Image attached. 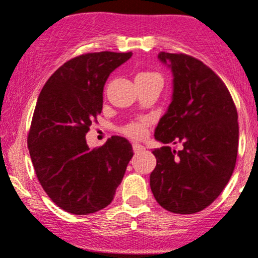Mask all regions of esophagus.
I'll use <instances>...</instances> for the list:
<instances>
[{"mask_svg": "<svg viewBox=\"0 0 258 258\" xmlns=\"http://www.w3.org/2000/svg\"><path fill=\"white\" fill-rule=\"evenodd\" d=\"M133 150H134V153H142L144 152L145 148L143 147V145L138 144V143H134V144H133Z\"/></svg>", "mask_w": 258, "mask_h": 258, "instance_id": "obj_1", "label": "esophagus"}]
</instances>
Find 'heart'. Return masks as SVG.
Instances as JSON below:
<instances>
[{"mask_svg":"<svg viewBox=\"0 0 258 258\" xmlns=\"http://www.w3.org/2000/svg\"><path fill=\"white\" fill-rule=\"evenodd\" d=\"M150 78H160L157 73H152V71H142V73L137 74L135 79H150ZM147 126L148 120L147 119H139V120L130 121V123L124 125L121 128V133L126 135V137L133 138V139H142L147 134Z\"/></svg>","mask_w":258,"mask_h":258,"instance_id":"1","label":"heart"}]
</instances>
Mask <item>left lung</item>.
<instances>
[{"label":"left lung","mask_w":258,"mask_h":258,"mask_svg":"<svg viewBox=\"0 0 258 258\" xmlns=\"http://www.w3.org/2000/svg\"><path fill=\"white\" fill-rule=\"evenodd\" d=\"M173 71V99L155 128L163 144L150 188L164 210L192 215L207 208L228 183L238 152V114L222 79L185 53L160 52Z\"/></svg>","instance_id":"obj_1"}]
</instances>
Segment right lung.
<instances>
[{"instance_id":"obj_1","label":"right lung","mask_w":258,"mask_h":258,"mask_svg":"<svg viewBox=\"0 0 258 258\" xmlns=\"http://www.w3.org/2000/svg\"><path fill=\"white\" fill-rule=\"evenodd\" d=\"M132 52H88L61 65L43 85L27 135L30 157L46 195L61 210L89 215L109 206L133 157L125 138L113 135L90 149L85 135L103 109L111 71Z\"/></svg>"}]
</instances>
